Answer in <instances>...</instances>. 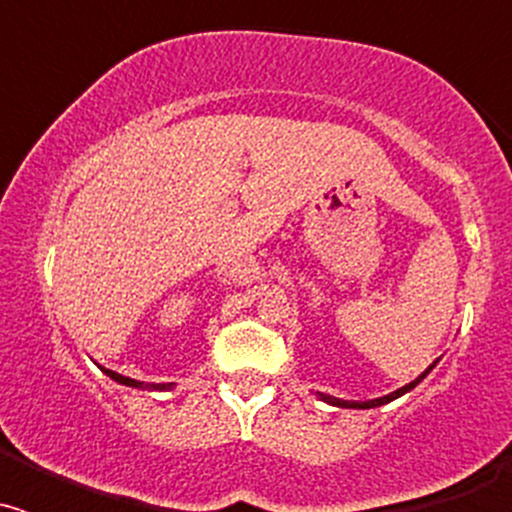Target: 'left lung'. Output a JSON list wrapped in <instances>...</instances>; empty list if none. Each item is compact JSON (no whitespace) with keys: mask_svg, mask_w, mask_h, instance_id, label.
<instances>
[{"mask_svg":"<svg viewBox=\"0 0 512 512\" xmlns=\"http://www.w3.org/2000/svg\"><path fill=\"white\" fill-rule=\"evenodd\" d=\"M433 366H436V361H433L431 366H428V369H425L423 374H420L418 379H413V382L410 384H405V387H400V390L397 392H390V395H384V397H377V400H366V402H351V400H338V397H330V395H323V392H318V397L323 402H330V405H336V408H361V410H366V408H379V405H384V402H392V400H397V397L400 395H405V392H410L415 387V384H420L425 379V374L431 372Z\"/></svg>","mask_w":512,"mask_h":512,"instance_id":"obj_1","label":"left lung"}]
</instances>
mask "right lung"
I'll use <instances>...</instances> for the list:
<instances>
[{
    "instance_id": "1",
    "label": "right lung",
    "mask_w": 512,
    "mask_h": 512,
    "mask_svg": "<svg viewBox=\"0 0 512 512\" xmlns=\"http://www.w3.org/2000/svg\"><path fill=\"white\" fill-rule=\"evenodd\" d=\"M102 372H104V374H107V377H110V379H115V382L125 384V387H148V384L138 382V379L122 377V374L112 372V369H102ZM171 387H174V384H151V390H171Z\"/></svg>"
}]
</instances>
